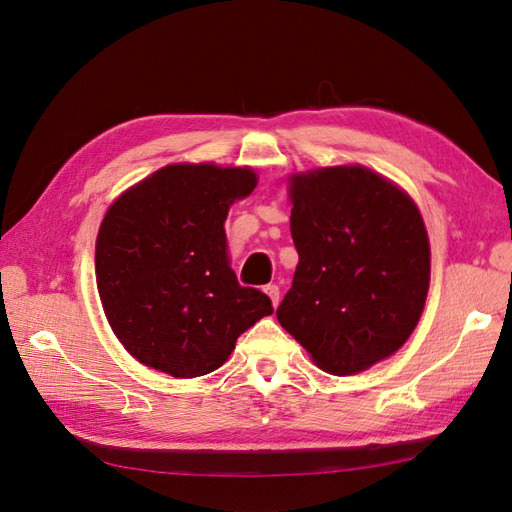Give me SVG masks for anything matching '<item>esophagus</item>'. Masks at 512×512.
I'll list each match as a JSON object with an SVG mask.
<instances>
[{
  "mask_svg": "<svg viewBox=\"0 0 512 512\" xmlns=\"http://www.w3.org/2000/svg\"><path fill=\"white\" fill-rule=\"evenodd\" d=\"M265 292L269 294V299H271L273 307H277V305H280V288H277L275 284H269V286L265 288Z\"/></svg>",
  "mask_w": 512,
  "mask_h": 512,
  "instance_id": "obj_1",
  "label": "esophagus"
}]
</instances>
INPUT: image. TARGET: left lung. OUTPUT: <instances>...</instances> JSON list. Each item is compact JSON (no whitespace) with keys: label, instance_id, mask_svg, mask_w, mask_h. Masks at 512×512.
I'll list each match as a JSON object with an SVG mask.
<instances>
[{"label":"left lung","instance_id":"1","mask_svg":"<svg viewBox=\"0 0 512 512\" xmlns=\"http://www.w3.org/2000/svg\"><path fill=\"white\" fill-rule=\"evenodd\" d=\"M290 232L299 252L277 320L335 376L389 359L423 314L431 252L421 211L361 164L290 177Z\"/></svg>","mask_w":512,"mask_h":512}]
</instances>
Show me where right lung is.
I'll list each match as a JSON object with an SVG mask.
<instances>
[{
    "instance_id": "1",
    "label": "right lung",
    "mask_w": 512,
    "mask_h": 512,
    "mask_svg": "<svg viewBox=\"0 0 512 512\" xmlns=\"http://www.w3.org/2000/svg\"><path fill=\"white\" fill-rule=\"evenodd\" d=\"M256 183L247 166L168 164L108 207L96 282L108 324L138 363L205 376L273 314L265 292L239 286L224 230L230 205Z\"/></svg>"
}]
</instances>
